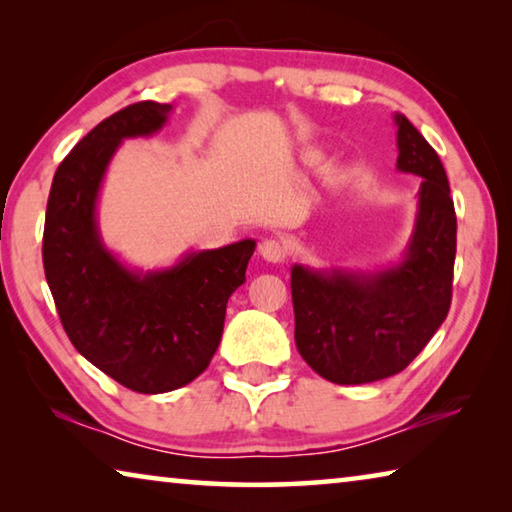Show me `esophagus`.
Listing matches in <instances>:
<instances>
[{"label":"esophagus","instance_id":"1","mask_svg":"<svg viewBox=\"0 0 512 512\" xmlns=\"http://www.w3.org/2000/svg\"><path fill=\"white\" fill-rule=\"evenodd\" d=\"M259 255H262L266 262L271 264H280L287 259V246L282 244V241L277 239H264L262 244H259Z\"/></svg>","mask_w":512,"mask_h":512}]
</instances>
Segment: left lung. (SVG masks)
<instances>
[{
  "mask_svg": "<svg viewBox=\"0 0 512 512\" xmlns=\"http://www.w3.org/2000/svg\"><path fill=\"white\" fill-rule=\"evenodd\" d=\"M397 169L420 176L418 212L402 262L379 271L291 268L300 357L334 384L402 372L452 305L456 212L443 162L409 119L395 115Z\"/></svg>",
  "mask_w": 512,
  "mask_h": 512,
  "instance_id": "8db88e82",
  "label": "left lung"
}]
</instances>
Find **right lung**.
<instances>
[{"instance_id":"add662e5","label":"right lung","mask_w":512,"mask_h":512,"mask_svg":"<svg viewBox=\"0 0 512 512\" xmlns=\"http://www.w3.org/2000/svg\"><path fill=\"white\" fill-rule=\"evenodd\" d=\"M171 103L140 101L103 119L69 151L51 183L42 264L60 323L92 366L135 393H169L210 366L228 298L246 282L255 241L194 250L135 271L103 244L97 201L119 144L167 124Z\"/></svg>"}]
</instances>
